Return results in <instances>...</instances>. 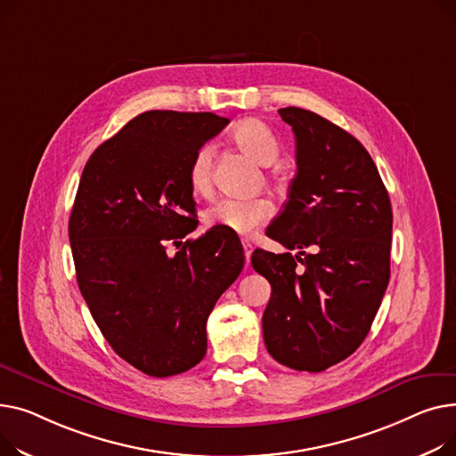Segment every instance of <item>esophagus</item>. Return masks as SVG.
Returning a JSON list of instances; mask_svg holds the SVG:
<instances>
[{
  "instance_id": "obj_1",
  "label": "esophagus",
  "mask_w": 456,
  "mask_h": 456,
  "mask_svg": "<svg viewBox=\"0 0 456 456\" xmlns=\"http://www.w3.org/2000/svg\"><path fill=\"white\" fill-rule=\"evenodd\" d=\"M243 250H245V261H247V265H248V263H250L252 250H254V247H252L250 240H243Z\"/></svg>"
}]
</instances>
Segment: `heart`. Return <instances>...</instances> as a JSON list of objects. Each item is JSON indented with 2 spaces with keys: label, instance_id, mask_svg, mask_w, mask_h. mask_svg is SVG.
<instances>
[{
  "label": "heart",
  "instance_id": "heart-1",
  "mask_svg": "<svg viewBox=\"0 0 456 456\" xmlns=\"http://www.w3.org/2000/svg\"><path fill=\"white\" fill-rule=\"evenodd\" d=\"M233 143L259 166H273L280 156V143L273 130L261 119H243L232 130ZM213 145L204 143L190 166V185L197 195L211 191ZM274 216V206L266 199H221L204 211V223L232 233L250 235Z\"/></svg>",
  "mask_w": 456,
  "mask_h": 456
}]
</instances>
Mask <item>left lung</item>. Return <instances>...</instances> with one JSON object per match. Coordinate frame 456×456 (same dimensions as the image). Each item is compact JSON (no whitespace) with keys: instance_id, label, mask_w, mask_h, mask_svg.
Segmentation results:
<instances>
[{"instance_id":"1","label":"left lung","mask_w":456,"mask_h":456,"mask_svg":"<svg viewBox=\"0 0 456 456\" xmlns=\"http://www.w3.org/2000/svg\"><path fill=\"white\" fill-rule=\"evenodd\" d=\"M278 112L297 138L298 171L269 237L300 252L252 254L273 287L263 338L278 362L322 371L357 350L378 314L390 280L392 206L352 134L297 106Z\"/></svg>"}]
</instances>
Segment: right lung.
Here are the masks:
<instances>
[{"instance_id":"obj_1","label":"right lung","mask_w":456,"mask_h":456,"mask_svg":"<svg viewBox=\"0 0 456 456\" xmlns=\"http://www.w3.org/2000/svg\"><path fill=\"white\" fill-rule=\"evenodd\" d=\"M226 125L143 112L94 151L78 182L68 226L78 289L112 350L152 378L204 359L208 316L243 271V247L217 228L165 252L197 228L190 166Z\"/></svg>"}]
</instances>
